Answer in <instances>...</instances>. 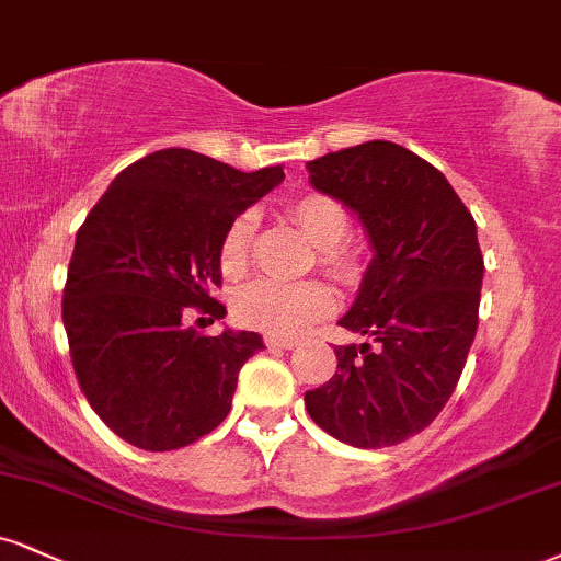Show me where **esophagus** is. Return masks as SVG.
I'll return each mask as SVG.
<instances>
[{"label": "esophagus", "mask_w": 561, "mask_h": 561, "mask_svg": "<svg viewBox=\"0 0 561 561\" xmlns=\"http://www.w3.org/2000/svg\"><path fill=\"white\" fill-rule=\"evenodd\" d=\"M266 347H276V350H293L298 347V340H289V336H266Z\"/></svg>", "instance_id": "34e87169"}]
</instances>
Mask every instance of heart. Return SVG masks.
I'll return each mask as SVG.
<instances>
[{
    "mask_svg": "<svg viewBox=\"0 0 561 561\" xmlns=\"http://www.w3.org/2000/svg\"><path fill=\"white\" fill-rule=\"evenodd\" d=\"M289 219L319 248V263L336 279L355 274V255L345 245L350 216L340 201L323 193H306L289 204ZM255 234V214L242 211L229 221L219 245L221 272L238 276L245 272ZM334 308V295L323 282L253 279L234 293L232 310L242 327L261 329L268 334H300L313 321L323 319Z\"/></svg>",
    "mask_w": 561,
    "mask_h": 561,
    "instance_id": "heart-1",
    "label": "heart"
}]
</instances>
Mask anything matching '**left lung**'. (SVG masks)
I'll return each mask as SVG.
<instances>
[{
  "instance_id": "obj_1",
  "label": "left lung",
  "mask_w": 561,
  "mask_h": 561,
  "mask_svg": "<svg viewBox=\"0 0 561 561\" xmlns=\"http://www.w3.org/2000/svg\"><path fill=\"white\" fill-rule=\"evenodd\" d=\"M308 172L374 248L340 319L370 342L334 347V376L306 391L308 415L350 447H391L421 434L460 381L483 282L476 219L436 167L389 140L327 153Z\"/></svg>"
}]
</instances>
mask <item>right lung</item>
I'll return each instance as SVG.
<instances>
[{"mask_svg": "<svg viewBox=\"0 0 561 561\" xmlns=\"http://www.w3.org/2000/svg\"><path fill=\"white\" fill-rule=\"evenodd\" d=\"M285 180L164 148L114 178L78 229L62 298L72 368L88 404L138 449L198 442L232 408L255 332L198 334V308L225 319L219 245L229 221Z\"/></svg>", "mask_w": 561, "mask_h": 561, "instance_id": "1", "label": "right lung"}]
</instances>
